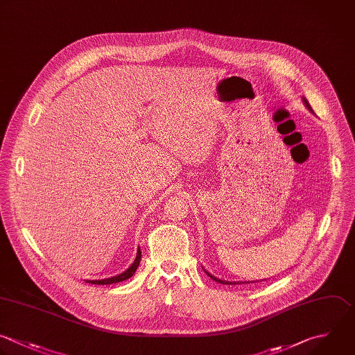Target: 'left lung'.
<instances>
[{"instance_id":"left-lung-1","label":"left lung","mask_w":355,"mask_h":355,"mask_svg":"<svg viewBox=\"0 0 355 355\" xmlns=\"http://www.w3.org/2000/svg\"><path fill=\"white\" fill-rule=\"evenodd\" d=\"M304 103H305V105H306V107H308V110H309V111H312V110H311V107H309V104H308V101H306V100H305V98H304ZM207 273H208V272H207ZM208 276H209V277H211V279H214V280H215V282H218V283H222V284H237V283H236V282H227V280H220V279H218V277H215V276H212V275H211V273H208Z\"/></svg>"}]
</instances>
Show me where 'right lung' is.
<instances>
[{
    "label": "right lung",
    "mask_w": 355,
    "mask_h": 355,
    "mask_svg": "<svg viewBox=\"0 0 355 355\" xmlns=\"http://www.w3.org/2000/svg\"><path fill=\"white\" fill-rule=\"evenodd\" d=\"M140 259H141V251H140V247H139L137 257H136L135 262L132 263V266L128 270H125L123 273H121L118 276H114V277H108V279H103V280H87V282L92 283V284H111V283L123 282V280H126V279H129V277H132L135 275V272H136V269H137V266L140 263Z\"/></svg>",
    "instance_id": "add662e5"
}]
</instances>
